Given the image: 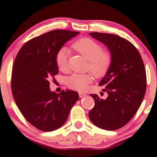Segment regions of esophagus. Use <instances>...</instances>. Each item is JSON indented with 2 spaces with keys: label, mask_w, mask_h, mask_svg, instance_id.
<instances>
[{
  "label": "esophagus",
  "mask_w": 157,
  "mask_h": 157,
  "mask_svg": "<svg viewBox=\"0 0 157 157\" xmlns=\"http://www.w3.org/2000/svg\"><path fill=\"white\" fill-rule=\"evenodd\" d=\"M78 94H79V97H80L81 98H84V97L86 96V94L84 93V92H79Z\"/></svg>",
  "instance_id": "1"
}]
</instances>
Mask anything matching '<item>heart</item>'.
Returning a JSON list of instances; mask_svg holds the SVG:
<instances>
[{"label":"heart","mask_w":157,"mask_h":157,"mask_svg":"<svg viewBox=\"0 0 157 157\" xmlns=\"http://www.w3.org/2000/svg\"><path fill=\"white\" fill-rule=\"evenodd\" d=\"M73 49L88 60L87 68L96 78L104 76L111 65L112 57L107 51H103L102 46L90 38H80L72 45ZM68 52L60 49L57 52L55 61L58 69L65 72L67 70ZM92 82L90 74H73L67 79V86L72 90L84 91Z\"/></svg>","instance_id":"heart-1"}]
</instances>
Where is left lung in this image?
I'll return each instance as SVG.
<instances>
[{"label": "left lung", "instance_id": "obj_1", "mask_svg": "<svg viewBox=\"0 0 157 157\" xmlns=\"http://www.w3.org/2000/svg\"><path fill=\"white\" fill-rule=\"evenodd\" d=\"M111 54L109 70L100 86H105L106 99L91 94L94 106L89 113L92 123L105 130H116L127 124L140 108L146 90V69L140 54L133 44L119 36L90 33Z\"/></svg>", "mask_w": 157, "mask_h": 157}]
</instances>
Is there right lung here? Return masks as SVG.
Segmentation results:
<instances>
[{"label": "right lung", "instance_id": "obj_1", "mask_svg": "<svg viewBox=\"0 0 157 157\" xmlns=\"http://www.w3.org/2000/svg\"><path fill=\"white\" fill-rule=\"evenodd\" d=\"M79 32L56 30L26 42L17 54L11 73V92L17 107L30 124L44 132L61 127L71 108L78 100V92H52L50 82L58 73L57 52Z\"/></svg>", "mask_w": 157, "mask_h": 157}]
</instances>
